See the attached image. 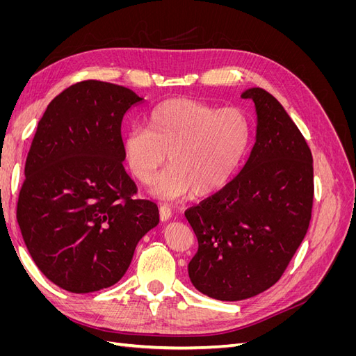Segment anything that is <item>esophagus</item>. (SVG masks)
I'll list each match as a JSON object with an SVG mask.
<instances>
[{"mask_svg":"<svg viewBox=\"0 0 356 356\" xmlns=\"http://www.w3.org/2000/svg\"><path fill=\"white\" fill-rule=\"evenodd\" d=\"M159 217H160V221H163V222H166L172 217V212L166 207V204H161V207L159 208Z\"/></svg>","mask_w":356,"mask_h":356,"instance_id":"esophagus-1","label":"esophagus"}]
</instances>
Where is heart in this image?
<instances>
[{"label": "heart", "mask_w": 356, "mask_h": 356, "mask_svg": "<svg viewBox=\"0 0 356 356\" xmlns=\"http://www.w3.org/2000/svg\"><path fill=\"white\" fill-rule=\"evenodd\" d=\"M251 118L236 106L220 108L195 99L174 98L159 104L147 127H134L123 138V154L143 184L161 172L149 193L174 200L193 191L213 195L229 184L250 149Z\"/></svg>", "instance_id": "obj_1"}]
</instances>
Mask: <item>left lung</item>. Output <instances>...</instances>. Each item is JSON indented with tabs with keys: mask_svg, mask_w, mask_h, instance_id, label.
<instances>
[{
	"mask_svg": "<svg viewBox=\"0 0 356 356\" xmlns=\"http://www.w3.org/2000/svg\"><path fill=\"white\" fill-rule=\"evenodd\" d=\"M255 143L227 186L186 211L199 248L190 281L221 301L251 298L275 285L309 229L314 160L296 123L273 95L250 88Z\"/></svg>",
	"mask_w": 356,
	"mask_h": 356,
	"instance_id": "obj_1",
	"label": "left lung"
}]
</instances>
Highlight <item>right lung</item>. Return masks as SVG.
<instances>
[{
  "instance_id": "obj_1",
  "label": "right lung",
  "mask_w": 356,
  "mask_h": 356,
  "mask_svg": "<svg viewBox=\"0 0 356 356\" xmlns=\"http://www.w3.org/2000/svg\"><path fill=\"white\" fill-rule=\"evenodd\" d=\"M144 98L88 80L53 99L38 122L19 193L17 224L49 281L86 294L120 281L157 204L135 200L123 168L122 120Z\"/></svg>"
}]
</instances>
